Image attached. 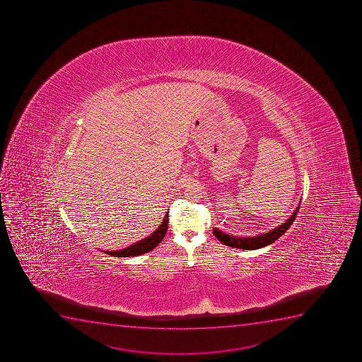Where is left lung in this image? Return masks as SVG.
<instances>
[{"label": "left lung", "instance_id": "8db88e82", "mask_svg": "<svg viewBox=\"0 0 362 362\" xmlns=\"http://www.w3.org/2000/svg\"><path fill=\"white\" fill-rule=\"evenodd\" d=\"M300 209V204L297 205L293 215L290 216L289 218L286 219V223H283L281 226H277L276 229L268 231L267 233H262L258 236L254 237H237L231 236L228 233H223L219 229L214 228V233L215 236L221 240L223 244H226L228 247H237V249H242V250H255V249H259V247H264L269 244L274 243L275 240H279V237L282 236L283 233H286V230L289 229L290 226L293 224V221L296 218L297 212Z\"/></svg>", "mask_w": 362, "mask_h": 362}]
</instances>
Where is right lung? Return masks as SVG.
I'll return each mask as SVG.
<instances>
[{
	"label": "right lung",
	"mask_w": 362,
	"mask_h": 362,
	"mask_svg": "<svg viewBox=\"0 0 362 362\" xmlns=\"http://www.w3.org/2000/svg\"><path fill=\"white\" fill-rule=\"evenodd\" d=\"M168 211L165 215L163 223L153 233L146 238L136 242V243L129 245V247L122 249L118 251H105L106 254L115 256V257H129V256H139V255L146 254L148 251L153 250L158 244L160 243L161 240L164 238L165 233L168 231Z\"/></svg>",
	"instance_id": "obj_1"
}]
</instances>
